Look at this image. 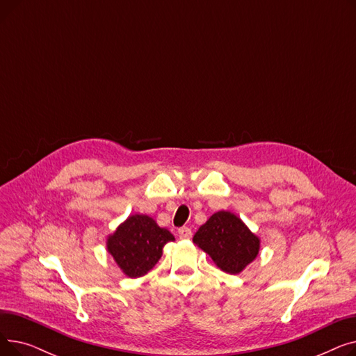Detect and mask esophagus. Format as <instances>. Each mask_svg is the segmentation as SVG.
Segmentation results:
<instances>
[{"label": "esophagus", "instance_id": "1", "mask_svg": "<svg viewBox=\"0 0 356 356\" xmlns=\"http://www.w3.org/2000/svg\"><path fill=\"white\" fill-rule=\"evenodd\" d=\"M177 234H179V236H180V239H191V238H192V229L188 228V227L180 228V229L177 231Z\"/></svg>", "mask_w": 356, "mask_h": 356}]
</instances>
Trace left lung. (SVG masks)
<instances>
[{
  "mask_svg": "<svg viewBox=\"0 0 356 356\" xmlns=\"http://www.w3.org/2000/svg\"><path fill=\"white\" fill-rule=\"evenodd\" d=\"M193 242L228 274H239L252 263L259 251V238L228 211L213 213L197 229Z\"/></svg>",
  "mask_w": 356,
  "mask_h": 356,
  "instance_id": "obj_1",
  "label": "left lung"
}]
</instances>
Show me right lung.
<instances>
[{"label": "right lung", "mask_w": 356, "mask_h": 356, "mask_svg": "<svg viewBox=\"0 0 356 356\" xmlns=\"http://www.w3.org/2000/svg\"><path fill=\"white\" fill-rule=\"evenodd\" d=\"M175 236L147 215H131L106 239L108 252L131 278L147 274L161 258L163 247Z\"/></svg>", "instance_id": "1"}]
</instances>
